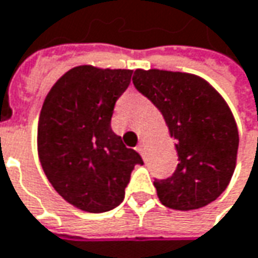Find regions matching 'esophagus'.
Masks as SVG:
<instances>
[{"mask_svg":"<svg viewBox=\"0 0 258 258\" xmlns=\"http://www.w3.org/2000/svg\"><path fill=\"white\" fill-rule=\"evenodd\" d=\"M136 151H138L139 154H141V155H142V156H144V155H145V145H144V144H139V145H138V146H136Z\"/></svg>","mask_w":258,"mask_h":258,"instance_id":"34e87169","label":"esophagus"}]
</instances>
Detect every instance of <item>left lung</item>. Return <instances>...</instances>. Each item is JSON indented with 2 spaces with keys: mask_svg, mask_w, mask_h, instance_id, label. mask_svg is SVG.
Segmentation results:
<instances>
[{
  "mask_svg": "<svg viewBox=\"0 0 258 258\" xmlns=\"http://www.w3.org/2000/svg\"><path fill=\"white\" fill-rule=\"evenodd\" d=\"M132 80L159 109L176 142L175 172L154 182L159 201L178 211L215 201L231 181L238 151L237 123L223 96L191 73L136 69Z\"/></svg>",
  "mask_w": 258,
  "mask_h": 258,
  "instance_id": "1",
  "label": "left lung"
}]
</instances>
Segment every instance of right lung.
<instances>
[{"label":"right lung","instance_id":"add662e5","mask_svg":"<svg viewBox=\"0 0 258 258\" xmlns=\"http://www.w3.org/2000/svg\"><path fill=\"white\" fill-rule=\"evenodd\" d=\"M132 73L73 67L50 89L40 112L37 151L45 176L67 203L86 213L117 207L135 165L144 164L110 126Z\"/></svg>","mask_w":258,"mask_h":258}]
</instances>
